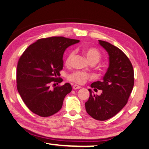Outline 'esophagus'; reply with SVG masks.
<instances>
[{
  "label": "esophagus",
  "instance_id": "obj_1",
  "mask_svg": "<svg viewBox=\"0 0 149 149\" xmlns=\"http://www.w3.org/2000/svg\"><path fill=\"white\" fill-rule=\"evenodd\" d=\"M81 87L80 86L77 85H74V86H73V88L74 89V90H76V89H79Z\"/></svg>",
  "mask_w": 149,
  "mask_h": 149
}]
</instances>
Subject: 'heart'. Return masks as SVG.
I'll return each mask as SVG.
<instances>
[{"instance_id": "b5f03b06", "label": "heart", "mask_w": 149, "mask_h": 149, "mask_svg": "<svg viewBox=\"0 0 149 149\" xmlns=\"http://www.w3.org/2000/svg\"><path fill=\"white\" fill-rule=\"evenodd\" d=\"M82 51L84 55H85L86 59L91 64H94L98 63L102 58L100 52L96 48L84 47L83 48ZM74 51H70L68 54L66 58V64H70L72 58L74 56ZM67 78L70 81L81 85V84L85 83L88 79H91L92 77L90 74L86 72L76 71L72 73V74H70L68 75Z\"/></svg>"}]
</instances>
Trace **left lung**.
Here are the masks:
<instances>
[{
  "instance_id": "1",
  "label": "left lung",
  "mask_w": 149,
  "mask_h": 149,
  "mask_svg": "<svg viewBox=\"0 0 149 149\" xmlns=\"http://www.w3.org/2000/svg\"><path fill=\"white\" fill-rule=\"evenodd\" d=\"M98 41L109 56V66L103 81L91 84L92 88L102 90V93L95 95L88 89L90 97L85 102V109L94 119L102 121L114 117L127 104L134 87V73L130 61L119 48Z\"/></svg>"
}]
</instances>
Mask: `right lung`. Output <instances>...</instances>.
Returning a JSON list of instances; mask_svg holds the SVG:
<instances>
[{
	"mask_svg": "<svg viewBox=\"0 0 149 149\" xmlns=\"http://www.w3.org/2000/svg\"><path fill=\"white\" fill-rule=\"evenodd\" d=\"M79 42L63 36L39 39L20 56L16 73L17 88L32 112L47 117L61 109L66 94L72 91V86L66 83L51 90L50 84L55 85L63 81L58 77L63 68L64 51Z\"/></svg>",
	"mask_w": 149,
	"mask_h": 149,
	"instance_id": "1",
	"label": "right lung"
}]
</instances>
